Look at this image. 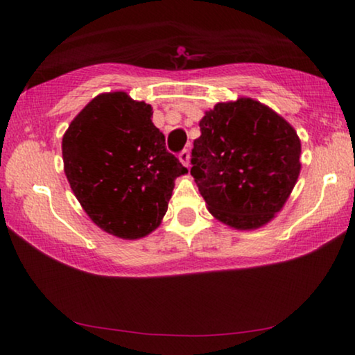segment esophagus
<instances>
[{
  "label": "esophagus",
  "mask_w": 355,
  "mask_h": 355,
  "mask_svg": "<svg viewBox=\"0 0 355 355\" xmlns=\"http://www.w3.org/2000/svg\"><path fill=\"white\" fill-rule=\"evenodd\" d=\"M179 162H181L184 166H189V162H191V153H189V150H182V152L179 153Z\"/></svg>",
  "instance_id": "34e87169"
}]
</instances>
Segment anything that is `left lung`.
<instances>
[{
    "label": "left lung",
    "mask_w": 355,
    "mask_h": 355,
    "mask_svg": "<svg viewBox=\"0 0 355 355\" xmlns=\"http://www.w3.org/2000/svg\"><path fill=\"white\" fill-rule=\"evenodd\" d=\"M191 174L208 211L223 225L252 231L283 210L300 174V139L270 106L241 96L200 119Z\"/></svg>",
    "instance_id": "left-lung-1"
}]
</instances>
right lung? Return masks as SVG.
Listing matches in <instances>:
<instances>
[{
    "label": "right lung",
    "mask_w": 355,
    "mask_h": 355,
    "mask_svg": "<svg viewBox=\"0 0 355 355\" xmlns=\"http://www.w3.org/2000/svg\"><path fill=\"white\" fill-rule=\"evenodd\" d=\"M153 110L125 92L96 95L62 135L64 173L100 230L140 239L157 230L176 178L187 173L164 147Z\"/></svg>",
    "instance_id": "right-lung-1"
}]
</instances>
